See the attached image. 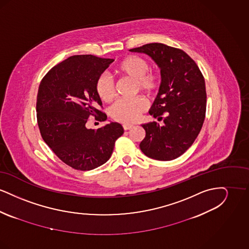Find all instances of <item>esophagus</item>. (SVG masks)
<instances>
[{
  "mask_svg": "<svg viewBox=\"0 0 249 249\" xmlns=\"http://www.w3.org/2000/svg\"><path fill=\"white\" fill-rule=\"evenodd\" d=\"M133 127V125H131V124H123V129L125 130H130Z\"/></svg>",
  "mask_w": 249,
  "mask_h": 249,
  "instance_id": "esophagus-1",
  "label": "esophagus"
}]
</instances>
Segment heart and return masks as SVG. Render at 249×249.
<instances>
[{"label":"heart","instance_id":"1","mask_svg":"<svg viewBox=\"0 0 249 249\" xmlns=\"http://www.w3.org/2000/svg\"><path fill=\"white\" fill-rule=\"evenodd\" d=\"M149 65L146 60L137 56H128L122 59L114 68V73L122 79L133 81L134 90L151 97L155 94L160 85V74L157 71L148 70ZM96 89L102 101L110 103L115 97V87L105 76L98 79ZM146 109V103L142 97L131 100H119L110 109L111 117L121 123H133L140 118Z\"/></svg>","mask_w":249,"mask_h":249}]
</instances>
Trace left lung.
Segmentation results:
<instances>
[{"label": "left lung", "mask_w": 249, "mask_h": 249, "mask_svg": "<svg viewBox=\"0 0 249 249\" xmlns=\"http://www.w3.org/2000/svg\"><path fill=\"white\" fill-rule=\"evenodd\" d=\"M143 53L160 69L161 83L149 114L163 120L142 124V153L158 160H172L184 154L201 131L206 111V90L198 65L179 48L160 43L130 49Z\"/></svg>", "instance_id": "1"}]
</instances>
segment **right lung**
<instances>
[{"label":"right lung","mask_w":249,"mask_h":249,"mask_svg":"<svg viewBox=\"0 0 249 249\" xmlns=\"http://www.w3.org/2000/svg\"><path fill=\"white\" fill-rule=\"evenodd\" d=\"M114 61L93 55H76L61 61L43 77L37 94V122L43 140L60 160L79 171L103 165L124 130L111 122L88 129L89 118L107 120L96 84Z\"/></svg>","instance_id":"obj_1"}]
</instances>
